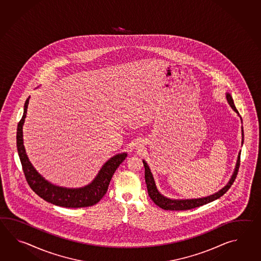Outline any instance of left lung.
<instances>
[{"mask_svg":"<svg viewBox=\"0 0 261 261\" xmlns=\"http://www.w3.org/2000/svg\"><path fill=\"white\" fill-rule=\"evenodd\" d=\"M227 100L229 103V106H231L234 111L239 114L238 110L236 109V107L234 106L233 102L232 97L230 94H227ZM243 132V141L242 144H244V129H242ZM240 156H241V153H239L238 161H237V164H236V168L235 171L233 173L232 177L229 180V182L227 184V186L219 190L216 194L211 195L209 197L206 198H200V199H192V200H171L165 198L164 196L158 191V189L155 188V181L152 173L150 172L149 167L146 164L145 161L144 162V178H145V183H146V187H147V192L149 195L150 199L155 202V205L161 207V209L163 210H171V211H186V210H190L193 208H197L200 206L204 205L206 203H209L213 200H217L219 199L221 196L225 194L228 189H230L231 185L234 183L236 176L238 174L239 167H240Z\"/></svg>","mask_w":261,"mask_h":261,"instance_id":"1","label":"left lung"}]
</instances>
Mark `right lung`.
<instances>
[{
    "mask_svg": "<svg viewBox=\"0 0 261 261\" xmlns=\"http://www.w3.org/2000/svg\"><path fill=\"white\" fill-rule=\"evenodd\" d=\"M28 103L29 98L25 101L22 118L17 124V146L23 172L30 188L43 200L61 207L81 208L98 203L106 194L113 174L125 160L127 154L123 153L113 156L101 168L94 181L82 189H63L48 183L34 170V167L29 161L23 145L22 127L27 114Z\"/></svg>",
    "mask_w": 261,
    "mask_h": 261,
    "instance_id": "add662e5",
    "label": "right lung"
}]
</instances>
